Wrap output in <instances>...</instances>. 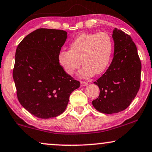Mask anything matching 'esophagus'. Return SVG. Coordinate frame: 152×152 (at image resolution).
Returning a JSON list of instances; mask_svg holds the SVG:
<instances>
[{
  "label": "esophagus",
  "mask_w": 152,
  "mask_h": 152,
  "mask_svg": "<svg viewBox=\"0 0 152 152\" xmlns=\"http://www.w3.org/2000/svg\"><path fill=\"white\" fill-rule=\"evenodd\" d=\"M87 85H88V83H87V82H86V81H81V87H84V86H87Z\"/></svg>",
  "instance_id": "obj_1"
}]
</instances>
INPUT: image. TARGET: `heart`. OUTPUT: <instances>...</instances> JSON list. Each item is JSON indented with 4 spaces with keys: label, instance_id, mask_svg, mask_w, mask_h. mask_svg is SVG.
Segmentation results:
<instances>
[{
    "label": "heart",
    "instance_id": "1",
    "mask_svg": "<svg viewBox=\"0 0 152 152\" xmlns=\"http://www.w3.org/2000/svg\"><path fill=\"white\" fill-rule=\"evenodd\" d=\"M113 52L114 42L108 33H83L71 43L69 50L59 52L58 61L64 72L70 76L79 69L82 63L83 67L79 76L90 77L106 71Z\"/></svg>",
    "mask_w": 152,
    "mask_h": 152
}]
</instances>
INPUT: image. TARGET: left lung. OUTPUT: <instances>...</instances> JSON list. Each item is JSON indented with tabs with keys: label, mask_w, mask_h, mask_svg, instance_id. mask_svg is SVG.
I'll return each mask as SVG.
<instances>
[{
	"label": "left lung",
	"mask_w": 152,
	"mask_h": 152,
	"mask_svg": "<svg viewBox=\"0 0 152 152\" xmlns=\"http://www.w3.org/2000/svg\"><path fill=\"white\" fill-rule=\"evenodd\" d=\"M114 58L106 71L94 82L99 87L94 107L104 114H114L126 109L139 91L142 64L137 48L129 35L115 28Z\"/></svg>",
	"instance_id": "obj_1"
}]
</instances>
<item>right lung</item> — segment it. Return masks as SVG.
Masks as SVG:
<instances>
[{"label": "right lung", "instance_id": "right-lung-1", "mask_svg": "<svg viewBox=\"0 0 152 152\" xmlns=\"http://www.w3.org/2000/svg\"><path fill=\"white\" fill-rule=\"evenodd\" d=\"M66 38L65 31L39 28L26 36L16 48L13 76L17 97L23 107L38 118L61 114L71 94L80 86L58 61Z\"/></svg>", "mask_w": 152, "mask_h": 152}]
</instances>
